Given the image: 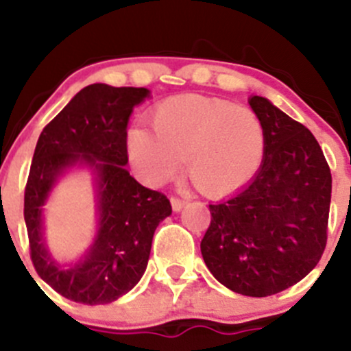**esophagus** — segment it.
Instances as JSON below:
<instances>
[{
  "instance_id": "esophagus-1",
  "label": "esophagus",
  "mask_w": 351,
  "mask_h": 351,
  "mask_svg": "<svg viewBox=\"0 0 351 351\" xmlns=\"http://www.w3.org/2000/svg\"><path fill=\"white\" fill-rule=\"evenodd\" d=\"M183 205H185V200L180 197H171V207L175 212H180L183 208Z\"/></svg>"
}]
</instances>
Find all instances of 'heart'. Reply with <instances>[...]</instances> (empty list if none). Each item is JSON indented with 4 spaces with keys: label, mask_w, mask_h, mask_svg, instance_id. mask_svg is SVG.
<instances>
[{
    "label": "heart",
    "mask_w": 351,
    "mask_h": 351,
    "mask_svg": "<svg viewBox=\"0 0 351 351\" xmlns=\"http://www.w3.org/2000/svg\"><path fill=\"white\" fill-rule=\"evenodd\" d=\"M153 129L137 123L127 147L137 173L151 185L168 182L183 165L207 195L221 197L246 185L265 154V127L247 107L221 98L178 95L151 115Z\"/></svg>",
    "instance_id": "1"
}]
</instances>
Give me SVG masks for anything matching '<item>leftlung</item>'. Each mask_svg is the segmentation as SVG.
<instances>
[{
  "mask_svg": "<svg viewBox=\"0 0 351 351\" xmlns=\"http://www.w3.org/2000/svg\"><path fill=\"white\" fill-rule=\"evenodd\" d=\"M250 105L265 127V154L236 195L210 204L200 243L210 274L232 292L267 297L302 280L328 239L331 171L316 137L263 97Z\"/></svg>",
  "mask_w": 351,
  "mask_h": 351,
  "instance_id": "1",
  "label": "left lung"
}]
</instances>
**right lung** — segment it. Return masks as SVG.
I'll list each match as a JSON object with an SVG mask.
<instances>
[{
	"instance_id": "obj_1",
	"label": "right lung",
	"mask_w": 351,
	"mask_h": 351,
	"mask_svg": "<svg viewBox=\"0 0 351 351\" xmlns=\"http://www.w3.org/2000/svg\"><path fill=\"white\" fill-rule=\"evenodd\" d=\"M146 88H83L42 130L25 186V224L38 277L66 299L108 304L136 287L149 260L156 228L171 214L161 192L146 189L125 169L127 123ZM84 164L97 175L99 231L87 254L67 269L48 253L41 212L51 186L69 167Z\"/></svg>"
}]
</instances>
